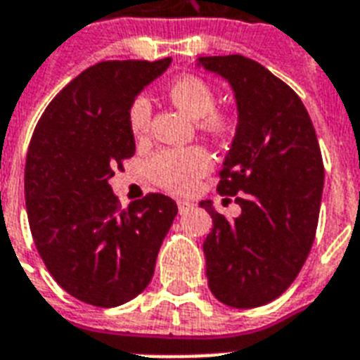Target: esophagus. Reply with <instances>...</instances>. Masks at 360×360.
<instances>
[{
	"label": "esophagus",
	"instance_id": "obj_1",
	"mask_svg": "<svg viewBox=\"0 0 360 360\" xmlns=\"http://www.w3.org/2000/svg\"><path fill=\"white\" fill-rule=\"evenodd\" d=\"M177 209H179V214H186L188 210L194 209V203H190L186 200H177Z\"/></svg>",
	"mask_w": 360,
	"mask_h": 360
}]
</instances>
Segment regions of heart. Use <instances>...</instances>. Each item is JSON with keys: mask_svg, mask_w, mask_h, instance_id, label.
<instances>
[{"mask_svg": "<svg viewBox=\"0 0 360 360\" xmlns=\"http://www.w3.org/2000/svg\"><path fill=\"white\" fill-rule=\"evenodd\" d=\"M168 96L190 118L198 120L200 129L207 134L218 136L227 129V118L214 112L216 94L207 81L195 75L175 79L168 89ZM129 129L134 136H144L151 124V101L148 96H136L127 112ZM212 166V159L203 148H170L153 155L148 162L151 179L159 186L175 194H185L201 175H205Z\"/></svg>", "mask_w": 360, "mask_h": 360, "instance_id": "1", "label": "heart"}]
</instances>
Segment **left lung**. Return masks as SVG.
Here are the masks:
<instances>
[{
	"label": "left lung",
	"mask_w": 360,
	"mask_h": 360,
	"mask_svg": "<svg viewBox=\"0 0 360 360\" xmlns=\"http://www.w3.org/2000/svg\"><path fill=\"white\" fill-rule=\"evenodd\" d=\"M226 79L238 124L220 170L218 192L240 205L227 220L212 201L203 242L209 288L235 309L274 302L296 279L316 235L323 162L316 131L300 96L262 64L242 55L200 57Z\"/></svg>",
	"instance_id": "1"
}]
</instances>
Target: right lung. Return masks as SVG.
Listing matches in <instances>:
<instances>
[{
  "label": "right lung",
  "instance_id": "right-lung-1",
  "mask_svg": "<svg viewBox=\"0 0 360 360\" xmlns=\"http://www.w3.org/2000/svg\"><path fill=\"white\" fill-rule=\"evenodd\" d=\"M172 58L103 60L64 86L34 127L25 205L34 246L70 296L118 307L150 285L177 205L148 194L120 209L109 179L134 155L127 112Z\"/></svg>",
  "mask_w": 360,
  "mask_h": 360
}]
</instances>
